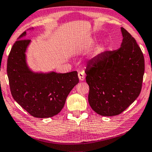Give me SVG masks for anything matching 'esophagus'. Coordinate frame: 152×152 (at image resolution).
Instances as JSON below:
<instances>
[{"label": "esophagus", "mask_w": 152, "mask_h": 152, "mask_svg": "<svg viewBox=\"0 0 152 152\" xmlns=\"http://www.w3.org/2000/svg\"><path fill=\"white\" fill-rule=\"evenodd\" d=\"M78 78L79 80L80 81H84L85 79V76L83 72H78Z\"/></svg>", "instance_id": "esophagus-1"}]
</instances>
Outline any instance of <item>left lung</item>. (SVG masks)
Here are the masks:
<instances>
[{"mask_svg": "<svg viewBox=\"0 0 152 152\" xmlns=\"http://www.w3.org/2000/svg\"><path fill=\"white\" fill-rule=\"evenodd\" d=\"M121 31V47L91 59L85 71L89 104L103 116L121 114L138 97L142 88L143 54L131 34L124 28Z\"/></svg>", "mask_w": 152, "mask_h": 152, "instance_id": "8db88e82", "label": "left lung"}]
</instances>
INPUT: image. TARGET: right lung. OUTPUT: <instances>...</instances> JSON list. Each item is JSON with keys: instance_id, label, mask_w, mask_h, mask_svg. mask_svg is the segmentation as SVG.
<instances>
[{"instance_id": "obj_1", "label": "right lung", "mask_w": 152, "mask_h": 152, "mask_svg": "<svg viewBox=\"0 0 152 152\" xmlns=\"http://www.w3.org/2000/svg\"><path fill=\"white\" fill-rule=\"evenodd\" d=\"M14 43L7 59V76L11 95L18 104L36 118H50L61 112L72 89L78 83L76 71L66 74L33 73L26 62L25 52L30 40Z\"/></svg>"}]
</instances>
